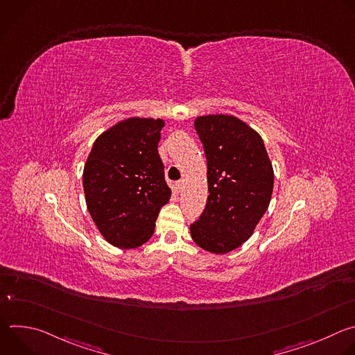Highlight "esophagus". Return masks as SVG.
I'll return each mask as SVG.
<instances>
[{
  "mask_svg": "<svg viewBox=\"0 0 355 355\" xmlns=\"http://www.w3.org/2000/svg\"><path fill=\"white\" fill-rule=\"evenodd\" d=\"M182 188H184V180L177 181V182H175V189H177V191H181Z\"/></svg>",
  "mask_w": 355,
  "mask_h": 355,
  "instance_id": "obj_1",
  "label": "esophagus"
}]
</instances>
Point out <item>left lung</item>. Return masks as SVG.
<instances>
[{
    "instance_id": "left-lung-1",
    "label": "left lung",
    "mask_w": 355,
    "mask_h": 355,
    "mask_svg": "<svg viewBox=\"0 0 355 355\" xmlns=\"http://www.w3.org/2000/svg\"><path fill=\"white\" fill-rule=\"evenodd\" d=\"M193 125L205 150L209 195L189 230L199 247L225 254L248 240L264 216L274 187L272 164L261 136L243 121L208 115Z\"/></svg>"
}]
</instances>
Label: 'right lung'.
Segmentation results:
<instances>
[{
    "instance_id": "1",
    "label": "right lung",
    "mask_w": 355,
    "mask_h": 355,
    "mask_svg": "<svg viewBox=\"0 0 355 355\" xmlns=\"http://www.w3.org/2000/svg\"><path fill=\"white\" fill-rule=\"evenodd\" d=\"M163 128L162 119L129 118L101 135L91 148L83 174L85 202L112 245L146 243L171 196L157 150Z\"/></svg>"
}]
</instances>
